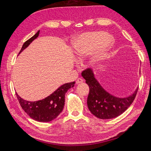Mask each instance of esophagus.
Here are the masks:
<instances>
[{
	"instance_id": "1",
	"label": "esophagus",
	"mask_w": 151,
	"mask_h": 151,
	"mask_svg": "<svg viewBox=\"0 0 151 151\" xmlns=\"http://www.w3.org/2000/svg\"><path fill=\"white\" fill-rule=\"evenodd\" d=\"M83 81H83L82 78H78L77 80H76V84H81V83H82Z\"/></svg>"
}]
</instances>
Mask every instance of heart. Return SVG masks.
<instances>
[{
  "label": "heart",
  "instance_id": "b5f03b06",
  "mask_svg": "<svg viewBox=\"0 0 151 151\" xmlns=\"http://www.w3.org/2000/svg\"><path fill=\"white\" fill-rule=\"evenodd\" d=\"M114 42V38L104 32H91L76 37L73 42V49L79 57L89 55L95 49L92 62H97L104 58Z\"/></svg>",
  "mask_w": 151,
  "mask_h": 151
}]
</instances>
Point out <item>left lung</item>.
<instances>
[{
	"label": "left lung",
	"instance_id": "1",
	"mask_svg": "<svg viewBox=\"0 0 151 151\" xmlns=\"http://www.w3.org/2000/svg\"><path fill=\"white\" fill-rule=\"evenodd\" d=\"M82 76L89 86V93L87 104L89 111L95 117L102 119H109L118 117L132 104L137 89L129 97L119 98L109 93L95 78L91 69L83 70Z\"/></svg>",
	"mask_w": 151,
	"mask_h": 151
}]
</instances>
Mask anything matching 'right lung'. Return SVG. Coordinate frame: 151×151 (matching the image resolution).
<instances>
[{"instance_id":"1","label":"right lung","mask_w":151,"mask_h":151,"mask_svg":"<svg viewBox=\"0 0 151 151\" xmlns=\"http://www.w3.org/2000/svg\"><path fill=\"white\" fill-rule=\"evenodd\" d=\"M40 34V30L30 38L22 45L19 54L24 50ZM75 82L66 83L42 100L30 102L24 100L16 93V96L21 106L29 116L39 122H49L56 119L62 111L65 104V95L70 88L75 86Z\"/></svg>"}]
</instances>
